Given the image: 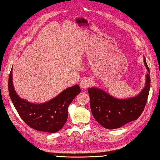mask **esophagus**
I'll return each instance as SVG.
<instances>
[{
  "mask_svg": "<svg viewBox=\"0 0 160 160\" xmlns=\"http://www.w3.org/2000/svg\"><path fill=\"white\" fill-rule=\"evenodd\" d=\"M91 80L89 78H84L81 80L80 82V87L82 89H86L88 87H89L91 85Z\"/></svg>",
  "mask_w": 160,
  "mask_h": 160,
  "instance_id": "esophagus-1",
  "label": "esophagus"
}]
</instances>
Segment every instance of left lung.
Here are the masks:
<instances>
[{"instance_id":"1","label":"left lung","mask_w":160,"mask_h":160,"mask_svg":"<svg viewBox=\"0 0 160 160\" xmlns=\"http://www.w3.org/2000/svg\"><path fill=\"white\" fill-rule=\"evenodd\" d=\"M144 63L148 73L146 75L144 89L136 96L118 99L100 88L88 89L91 113L96 120L105 128H120L128 122L137 120L143 112L151 87L150 70L145 57Z\"/></svg>"}]
</instances>
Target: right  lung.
Wrapping results in <instances>:
<instances>
[{
	"instance_id": "obj_1",
	"label": "right lung",
	"mask_w": 160,
	"mask_h": 160,
	"mask_svg": "<svg viewBox=\"0 0 160 160\" xmlns=\"http://www.w3.org/2000/svg\"><path fill=\"white\" fill-rule=\"evenodd\" d=\"M8 89L11 100L22 120L35 130L47 132H56L63 127L67 120L69 105L80 93V87L76 84L64 89L47 102H29L16 92L13 84L12 68L9 76Z\"/></svg>"
}]
</instances>
